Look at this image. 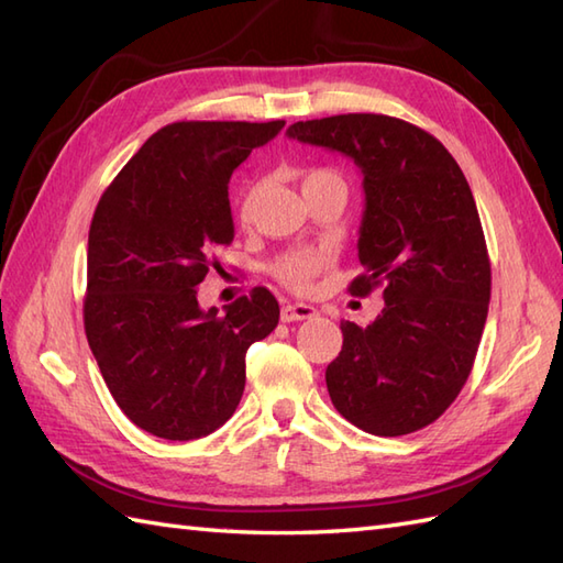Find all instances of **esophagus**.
I'll return each instance as SVG.
<instances>
[{"mask_svg":"<svg viewBox=\"0 0 563 563\" xmlns=\"http://www.w3.org/2000/svg\"><path fill=\"white\" fill-rule=\"evenodd\" d=\"M316 309L311 305H285L280 311L283 323H292V321H307L313 319Z\"/></svg>","mask_w":563,"mask_h":563,"instance_id":"esophagus-1","label":"esophagus"}]
</instances>
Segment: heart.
Returning a JSON list of instances; mask_svg holds the SVG:
<instances>
[{"label":"heart","mask_w":563,"mask_h":563,"mask_svg":"<svg viewBox=\"0 0 563 563\" xmlns=\"http://www.w3.org/2000/svg\"><path fill=\"white\" fill-rule=\"evenodd\" d=\"M342 183V178L338 176L335 170L330 168H307L305 173H301V190L305 187H311L316 183ZM262 183H254L250 185L247 190H244L242 195V201H240V216L242 219H250L256 201H258V195H262ZM328 264V256L323 252H316V250H297V252H290L280 256L276 264H273V273H276V278L290 287V290H297V292H305L309 290V287L313 285V278L319 276V273L325 268Z\"/></svg>","instance_id":"heart-1"}]
</instances>
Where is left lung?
<instances>
[{"label":"left lung","instance_id":"8db88e82","mask_svg":"<svg viewBox=\"0 0 563 563\" xmlns=\"http://www.w3.org/2000/svg\"><path fill=\"white\" fill-rule=\"evenodd\" d=\"M287 137L335 150L362 168L356 297L383 285L366 328L342 321L325 368L335 409L371 435H409L438 421L464 387L489 305V256L478 207L444 144L383 113L297 121Z\"/></svg>","mask_w":563,"mask_h":563}]
</instances>
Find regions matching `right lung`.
Instances as JSON below:
<instances>
[{"label":"right lung","instance_id":"add662e5","mask_svg":"<svg viewBox=\"0 0 563 563\" xmlns=\"http://www.w3.org/2000/svg\"><path fill=\"white\" fill-rule=\"evenodd\" d=\"M285 121H180L142 144L95 209L85 335L121 411L164 440H197L235 413L244 354L280 307L254 287L225 313L197 301L213 250L235 238L228 183Z\"/></svg>","mask_w":563,"mask_h":563}]
</instances>
